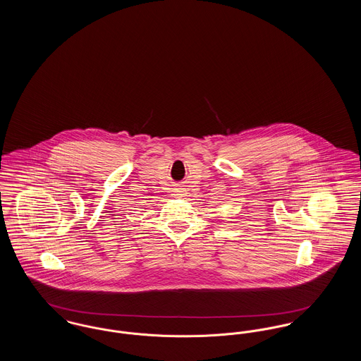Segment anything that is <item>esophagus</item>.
<instances>
[{
	"instance_id": "obj_1",
	"label": "esophagus",
	"mask_w": 361,
	"mask_h": 361,
	"mask_svg": "<svg viewBox=\"0 0 361 361\" xmlns=\"http://www.w3.org/2000/svg\"><path fill=\"white\" fill-rule=\"evenodd\" d=\"M174 196L176 197H184V190L181 188L174 189Z\"/></svg>"
}]
</instances>
